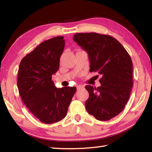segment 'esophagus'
<instances>
[{
	"label": "esophagus",
	"instance_id": "esophagus-1",
	"mask_svg": "<svg viewBox=\"0 0 152 152\" xmlns=\"http://www.w3.org/2000/svg\"><path fill=\"white\" fill-rule=\"evenodd\" d=\"M82 88H83V86H82V85H79V86H77V90H80L81 89H82Z\"/></svg>",
	"mask_w": 152,
	"mask_h": 152
}]
</instances>
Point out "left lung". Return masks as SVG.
Here are the masks:
<instances>
[{"mask_svg":"<svg viewBox=\"0 0 152 152\" xmlns=\"http://www.w3.org/2000/svg\"><path fill=\"white\" fill-rule=\"evenodd\" d=\"M73 39L88 52L90 72L102 75L101 86H86L89 94L85 104L87 111L98 120H110L122 112L129 99L133 86L131 58L110 35L76 33Z\"/></svg>","mask_w":152,"mask_h":152,"instance_id":"left-lung-1","label":"left lung"}]
</instances>
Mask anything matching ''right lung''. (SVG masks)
<instances>
[{"label":"right lung","mask_w":152,"mask_h":152,"mask_svg":"<svg viewBox=\"0 0 152 152\" xmlns=\"http://www.w3.org/2000/svg\"><path fill=\"white\" fill-rule=\"evenodd\" d=\"M64 48L63 37L52 38L40 44L19 64V95L28 110L44 124H53L65 117L76 91V87L57 88L51 80L59 69Z\"/></svg>","instance_id":"obj_1"}]
</instances>
